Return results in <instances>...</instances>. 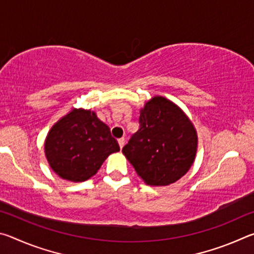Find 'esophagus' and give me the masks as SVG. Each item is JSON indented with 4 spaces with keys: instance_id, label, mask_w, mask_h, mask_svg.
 Wrapping results in <instances>:
<instances>
[{
    "instance_id": "1",
    "label": "esophagus",
    "mask_w": 254,
    "mask_h": 254,
    "mask_svg": "<svg viewBox=\"0 0 254 254\" xmlns=\"http://www.w3.org/2000/svg\"><path fill=\"white\" fill-rule=\"evenodd\" d=\"M118 142L120 145V149H122L124 147V143H126V139H124V137H121V139L118 140Z\"/></svg>"
}]
</instances>
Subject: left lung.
Returning a JSON list of instances; mask_svg holds the SVG:
<instances>
[{"label": "left lung", "instance_id": "obj_1", "mask_svg": "<svg viewBox=\"0 0 254 254\" xmlns=\"http://www.w3.org/2000/svg\"><path fill=\"white\" fill-rule=\"evenodd\" d=\"M140 128L122 152L150 186L179 180L195 161L198 136L185 112L174 102L154 96L140 110Z\"/></svg>", "mask_w": 254, "mask_h": 254}]
</instances>
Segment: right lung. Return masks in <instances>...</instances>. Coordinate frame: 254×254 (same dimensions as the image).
<instances>
[{
	"mask_svg": "<svg viewBox=\"0 0 254 254\" xmlns=\"http://www.w3.org/2000/svg\"><path fill=\"white\" fill-rule=\"evenodd\" d=\"M120 151L110 127L91 110L72 109L56 122L45 140V156L60 178L89 179L111 153Z\"/></svg>",
	"mask_w": 254,
	"mask_h": 254,
	"instance_id": "right-lung-1",
	"label": "right lung"
}]
</instances>
